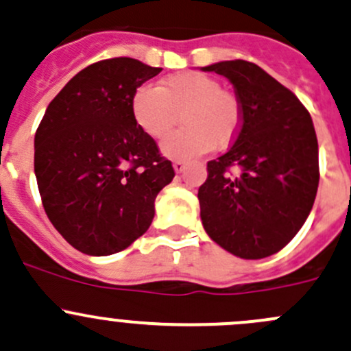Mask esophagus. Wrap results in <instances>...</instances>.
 I'll return each instance as SVG.
<instances>
[{
    "mask_svg": "<svg viewBox=\"0 0 351 351\" xmlns=\"http://www.w3.org/2000/svg\"><path fill=\"white\" fill-rule=\"evenodd\" d=\"M185 168H186V165L183 161H180V159H176V161L173 162V169H175L176 173H183L185 171Z\"/></svg>",
    "mask_w": 351,
    "mask_h": 351,
    "instance_id": "1",
    "label": "esophagus"
}]
</instances>
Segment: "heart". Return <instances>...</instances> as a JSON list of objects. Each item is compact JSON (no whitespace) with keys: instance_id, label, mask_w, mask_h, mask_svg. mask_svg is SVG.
<instances>
[{"instance_id":"b5f03b06","label":"heart","mask_w":351,"mask_h":351,"mask_svg":"<svg viewBox=\"0 0 351 351\" xmlns=\"http://www.w3.org/2000/svg\"><path fill=\"white\" fill-rule=\"evenodd\" d=\"M182 113L183 127L161 146L171 159H190L229 146L241 125V107L215 77L183 71L165 77L159 88L141 84L130 97V115L149 139L169 136Z\"/></svg>"}]
</instances>
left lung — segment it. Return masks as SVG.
I'll list each match as a JSON object with an SVG mask.
<instances>
[{
    "label": "left lung",
    "instance_id": "1",
    "mask_svg": "<svg viewBox=\"0 0 351 351\" xmlns=\"http://www.w3.org/2000/svg\"><path fill=\"white\" fill-rule=\"evenodd\" d=\"M232 83L241 125L226 154L207 162L198 189L205 232L244 260L278 253L306 222L317 185L319 151L313 119L299 98L253 62L202 67ZM231 167L240 173L231 177Z\"/></svg>",
    "mask_w": 351,
    "mask_h": 351
}]
</instances>
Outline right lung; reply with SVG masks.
<instances>
[{"mask_svg": "<svg viewBox=\"0 0 351 351\" xmlns=\"http://www.w3.org/2000/svg\"><path fill=\"white\" fill-rule=\"evenodd\" d=\"M159 73L130 58L84 67L49 104L35 132L45 214L81 253L107 256L141 238L156 197L175 176L130 115L134 90Z\"/></svg>", "mask_w": 351, "mask_h": 351, "instance_id": "right-lung-1", "label": "right lung"}]
</instances>
